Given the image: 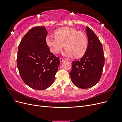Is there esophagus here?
<instances>
[{"mask_svg":"<svg viewBox=\"0 0 122 122\" xmlns=\"http://www.w3.org/2000/svg\"><path fill=\"white\" fill-rule=\"evenodd\" d=\"M60 61H61V62H63L65 60H64V59H62V58H60Z\"/></svg>","mask_w":122,"mask_h":122,"instance_id":"1","label":"esophagus"}]
</instances>
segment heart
I'll return each mask as SVG.
<instances>
[{
	"label": "heart",
	"instance_id": "heart-1",
	"mask_svg": "<svg viewBox=\"0 0 122 122\" xmlns=\"http://www.w3.org/2000/svg\"><path fill=\"white\" fill-rule=\"evenodd\" d=\"M54 37L47 36L46 43L51 52L57 54L65 47L64 55L66 56L79 58L83 56L88 46L86 34L76 29L64 27L59 28L54 33Z\"/></svg>",
	"mask_w": 122,
	"mask_h": 122
}]
</instances>
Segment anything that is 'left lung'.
<instances>
[{
	"mask_svg": "<svg viewBox=\"0 0 122 122\" xmlns=\"http://www.w3.org/2000/svg\"><path fill=\"white\" fill-rule=\"evenodd\" d=\"M88 46L79 61H72L70 76L73 84L80 88L93 87L101 78L104 65V55L102 43L94 32L88 27L86 29Z\"/></svg>",
	"mask_w": 122,
	"mask_h": 122,
	"instance_id": "8db88e82",
	"label": "left lung"
}]
</instances>
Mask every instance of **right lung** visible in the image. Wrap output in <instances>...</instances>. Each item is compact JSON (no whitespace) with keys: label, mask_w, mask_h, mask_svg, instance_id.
<instances>
[{"label":"right lung","mask_w":122,"mask_h":122,"mask_svg":"<svg viewBox=\"0 0 122 122\" xmlns=\"http://www.w3.org/2000/svg\"><path fill=\"white\" fill-rule=\"evenodd\" d=\"M44 26L30 29L18 46L17 64L22 79L30 87L44 90L51 86L60 64L46 43Z\"/></svg>","instance_id":"add662e5"}]
</instances>
